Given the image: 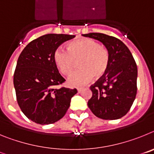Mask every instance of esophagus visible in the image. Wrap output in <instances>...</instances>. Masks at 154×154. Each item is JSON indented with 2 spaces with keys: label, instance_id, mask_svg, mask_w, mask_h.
I'll use <instances>...</instances> for the list:
<instances>
[{
  "label": "esophagus",
  "instance_id": "34e87169",
  "mask_svg": "<svg viewBox=\"0 0 154 154\" xmlns=\"http://www.w3.org/2000/svg\"><path fill=\"white\" fill-rule=\"evenodd\" d=\"M82 89H83V88H78V89H77V91H78L79 93H80V92L82 91Z\"/></svg>",
  "mask_w": 154,
  "mask_h": 154
}]
</instances>
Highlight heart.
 <instances>
[{"label":"heart","mask_w":154,"mask_h":154,"mask_svg":"<svg viewBox=\"0 0 154 154\" xmlns=\"http://www.w3.org/2000/svg\"><path fill=\"white\" fill-rule=\"evenodd\" d=\"M55 65L61 72L68 75L79 60V69L74 72L68 79L71 87H79L92 79L102 78L106 73L109 65L108 49L92 38H79L68 44L67 50L58 48L53 54Z\"/></svg>","instance_id":"heart-1"}]
</instances>
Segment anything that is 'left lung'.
<instances>
[{
    "label": "left lung",
    "mask_w": 154,
    "mask_h": 154,
    "mask_svg": "<svg viewBox=\"0 0 154 154\" xmlns=\"http://www.w3.org/2000/svg\"><path fill=\"white\" fill-rule=\"evenodd\" d=\"M84 37L101 42L109 53L106 73L90 86L92 96L88 106L103 119H117L131 108L137 91V66L126 45L115 37L89 33Z\"/></svg>",
    "instance_id": "1"
}]
</instances>
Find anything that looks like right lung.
<instances>
[{"mask_svg":"<svg viewBox=\"0 0 154 154\" xmlns=\"http://www.w3.org/2000/svg\"><path fill=\"white\" fill-rule=\"evenodd\" d=\"M75 37L42 35L31 41L19 55L14 74L17 101L23 113L38 124H51L62 119L77 93L76 89L54 88L65 81L54 62V51Z\"/></svg>","mask_w":154,"mask_h":154,"instance_id":"right-lung-1","label":"right lung"}]
</instances>
